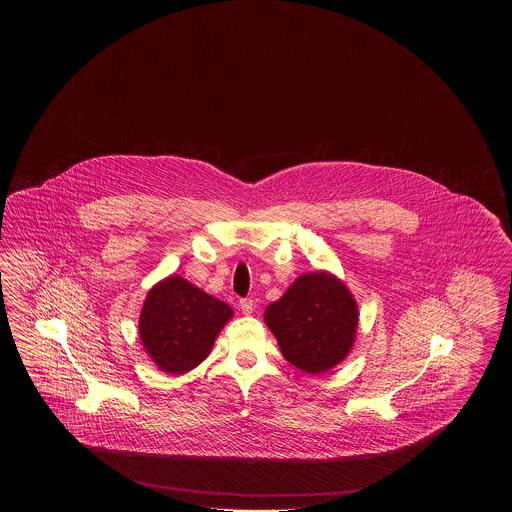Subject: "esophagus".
Here are the masks:
<instances>
[{"label": "esophagus", "instance_id": "34e87169", "mask_svg": "<svg viewBox=\"0 0 512 512\" xmlns=\"http://www.w3.org/2000/svg\"><path fill=\"white\" fill-rule=\"evenodd\" d=\"M240 309H242V313H244V315H251V313L255 311V303H253V299H242V301H240Z\"/></svg>", "mask_w": 512, "mask_h": 512}]
</instances>
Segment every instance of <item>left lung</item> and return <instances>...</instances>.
Instances as JSON below:
<instances>
[{
    "label": "left lung",
    "instance_id": "1",
    "mask_svg": "<svg viewBox=\"0 0 512 512\" xmlns=\"http://www.w3.org/2000/svg\"><path fill=\"white\" fill-rule=\"evenodd\" d=\"M265 322L288 363L307 374L326 372L349 355L359 309L353 293L330 272L301 274L270 303Z\"/></svg>",
    "mask_w": 512,
    "mask_h": 512
}]
</instances>
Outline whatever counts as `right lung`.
<instances>
[{
	"instance_id": "add662e5",
	"label": "right lung",
	"mask_w": 512,
	"mask_h": 512,
	"mask_svg": "<svg viewBox=\"0 0 512 512\" xmlns=\"http://www.w3.org/2000/svg\"><path fill=\"white\" fill-rule=\"evenodd\" d=\"M232 315L228 303L172 274L147 293L138 322L140 340L157 368L184 374L207 359Z\"/></svg>"
}]
</instances>
